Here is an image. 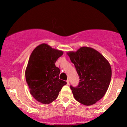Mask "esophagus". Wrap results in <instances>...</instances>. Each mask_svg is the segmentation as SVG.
<instances>
[{
  "label": "esophagus",
  "mask_w": 127,
  "mask_h": 127,
  "mask_svg": "<svg viewBox=\"0 0 127 127\" xmlns=\"http://www.w3.org/2000/svg\"><path fill=\"white\" fill-rule=\"evenodd\" d=\"M66 82H67V85H69V79H67V80H66Z\"/></svg>",
  "instance_id": "1"
}]
</instances>
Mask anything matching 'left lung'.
Here are the masks:
<instances>
[{"instance_id":"1","label":"left lung","mask_w":127,"mask_h":127,"mask_svg":"<svg viewBox=\"0 0 127 127\" xmlns=\"http://www.w3.org/2000/svg\"><path fill=\"white\" fill-rule=\"evenodd\" d=\"M80 78L77 87L71 88L74 98L82 104H94L105 95L111 82L112 69L109 61L99 52L82 47L67 52Z\"/></svg>"}]
</instances>
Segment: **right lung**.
I'll use <instances>...</instances> for the list:
<instances>
[{
    "instance_id": "add662e5",
    "label": "right lung",
    "mask_w": 127,
    "mask_h": 127,
    "mask_svg": "<svg viewBox=\"0 0 127 127\" xmlns=\"http://www.w3.org/2000/svg\"><path fill=\"white\" fill-rule=\"evenodd\" d=\"M63 54V51L45 43L37 46L31 54L25 71L26 80L31 95L40 103H52L67 84L59 79L60 69L55 66Z\"/></svg>"
}]
</instances>
